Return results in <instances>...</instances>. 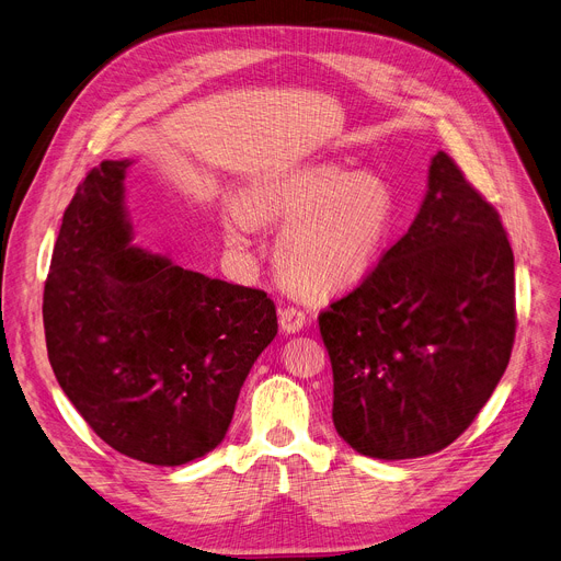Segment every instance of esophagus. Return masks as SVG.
I'll use <instances>...</instances> for the list:
<instances>
[{"mask_svg":"<svg viewBox=\"0 0 561 561\" xmlns=\"http://www.w3.org/2000/svg\"><path fill=\"white\" fill-rule=\"evenodd\" d=\"M307 325V313L300 307H284L279 309V328L286 334H296L305 330Z\"/></svg>","mask_w":561,"mask_h":561,"instance_id":"obj_1","label":"esophagus"}]
</instances>
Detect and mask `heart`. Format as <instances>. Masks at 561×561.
<instances>
[{
    "label": "heart",
    "instance_id": "b5f03b06",
    "mask_svg": "<svg viewBox=\"0 0 561 561\" xmlns=\"http://www.w3.org/2000/svg\"><path fill=\"white\" fill-rule=\"evenodd\" d=\"M256 218L286 220L277 239L284 279L309 296L359 284L387 252L396 225L391 186L373 172L311 165L263 176L248 191ZM254 218L241 204L225 211L231 248L245 250Z\"/></svg>",
    "mask_w": 561,
    "mask_h": 561
}]
</instances>
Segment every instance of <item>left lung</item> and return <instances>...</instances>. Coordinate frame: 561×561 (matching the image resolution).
Returning a JSON list of instances; mask_svg holds the SVG:
<instances>
[{
  "mask_svg": "<svg viewBox=\"0 0 561 561\" xmlns=\"http://www.w3.org/2000/svg\"><path fill=\"white\" fill-rule=\"evenodd\" d=\"M514 302V252L497 211L438 152L407 233L318 316L339 436L375 459L448 448L510 364Z\"/></svg>",
  "mask_w": 561,
  "mask_h": 561,
  "instance_id": "left-lung-1",
  "label": "left lung"
}]
</instances>
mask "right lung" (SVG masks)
I'll use <instances>...</instances> for the list:
<instances>
[{"instance_id":"1","label":"right lung","mask_w":561,"mask_h":561,"mask_svg":"<svg viewBox=\"0 0 561 561\" xmlns=\"http://www.w3.org/2000/svg\"><path fill=\"white\" fill-rule=\"evenodd\" d=\"M125 161L85 174L43 293L47 357L113 450L182 466L227 434L243 381L277 334L273 300L131 245Z\"/></svg>"}]
</instances>
